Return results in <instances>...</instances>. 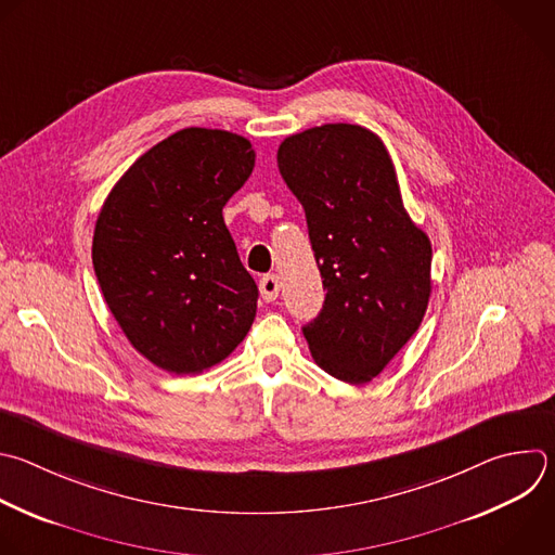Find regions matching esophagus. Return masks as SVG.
<instances>
[{
  "label": "esophagus",
  "instance_id": "34e87169",
  "mask_svg": "<svg viewBox=\"0 0 555 555\" xmlns=\"http://www.w3.org/2000/svg\"><path fill=\"white\" fill-rule=\"evenodd\" d=\"M279 287H281V283H279V276H276V274H266V276L259 281V292H261V296H263L266 302L276 300Z\"/></svg>",
  "mask_w": 555,
  "mask_h": 555
}]
</instances>
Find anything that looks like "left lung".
Segmentation results:
<instances>
[{"label":"left lung","mask_w":555,"mask_h":555,"mask_svg":"<svg viewBox=\"0 0 555 555\" xmlns=\"http://www.w3.org/2000/svg\"><path fill=\"white\" fill-rule=\"evenodd\" d=\"M279 171L305 209L326 289L302 335L315 363L367 384L418 331L431 296V242L403 207L384 141L354 124L287 137Z\"/></svg>","instance_id":"8db88e82"}]
</instances>
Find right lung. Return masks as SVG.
Segmentation results:
<instances>
[{"mask_svg": "<svg viewBox=\"0 0 555 555\" xmlns=\"http://www.w3.org/2000/svg\"><path fill=\"white\" fill-rule=\"evenodd\" d=\"M253 167L248 139L184 128L141 154L102 205L100 289L128 341L167 373L207 371L253 326L259 289L222 218Z\"/></svg>", "mask_w": 555, "mask_h": 555, "instance_id": "right-lung-1", "label": "right lung"}]
</instances>
